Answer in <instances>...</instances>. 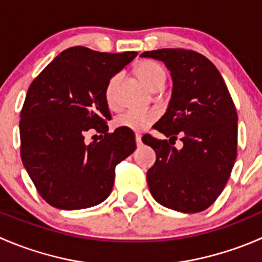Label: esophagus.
Segmentation results:
<instances>
[{
	"instance_id": "obj_1",
	"label": "esophagus",
	"mask_w": 262,
	"mask_h": 262,
	"mask_svg": "<svg viewBox=\"0 0 262 262\" xmlns=\"http://www.w3.org/2000/svg\"><path fill=\"white\" fill-rule=\"evenodd\" d=\"M136 143H137V147L142 146V136H141V134H138V133L136 134Z\"/></svg>"
}]
</instances>
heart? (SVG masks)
Instances as JSON below:
<instances>
[{"label":"heart","mask_w":262,"mask_h":262,"mask_svg":"<svg viewBox=\"0 0 262 262\" xmlns=\"http://www.w3.org/2000/svg\"><path fill=\"white\" fill-rule=\"evenodd\" d=\"M137 75L142 82L150 90L156 84L166 80V72L160 63L155 60H142L137 66ZM120 81V75H115L110 78L105 89V100L109 106H114L116 102V87ZM157 119V113L152 110H125L115 118L114 124L116 128H124L133 132H142L149 126Z\"/></svg>","instance_id":"obj_1"}]
</instances>
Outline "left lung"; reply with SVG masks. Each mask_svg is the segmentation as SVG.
<instances>
[{
	"mask_svg": "<svg viewBox=\"0 0 262 262\" xmlns=\"http://www.w3.org/2000/svg\"><path fill=\"white\" fill-rule=\"evenodd\" d=\"M141 57L165 63L172 94L162 118L153 125L168 141L181 137V150L150 136L143 143L156 152L147 172L157 203L181 213H199L215 202L237 157V112L215 66L186 49H158Z\"/></svg>",
	"mask_w": 262,
	"mask_h": 262,
	"instance_id": "left-lung-1",
	"label": "left lung"
}]
</instances>
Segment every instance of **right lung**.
I'll use <instances>...</instances> for the list:
<instances>
[{
  "mask_svg": "<svg viewBox=\"0 0 262 262\" xmlns=\"http://www.w3.org/2000/svg\"><path fill=\"white\" fill-rule=\"evenodd\" d=\"M137 52L63 50L33 81L20 114L21 160L40 196L52 207L77 210L104 202L115 166L136 149L132 130L107 133L112 119L105 89ZM90 128L104 134L84 143Z\"/></svg>",
  "mask_w": 262,
  "mask_h": 262,
  "instance_id": "obj_1",
  "label": "right lung"
}]
</instances>
